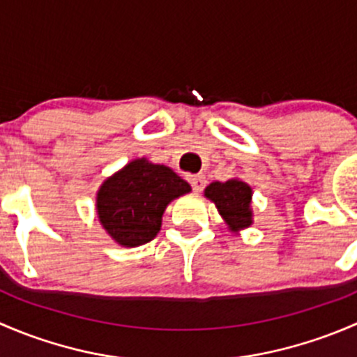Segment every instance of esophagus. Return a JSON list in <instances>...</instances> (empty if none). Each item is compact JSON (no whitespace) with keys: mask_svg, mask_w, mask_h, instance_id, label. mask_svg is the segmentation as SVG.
Here are the masks:
<instances>
[{"mask_svg":"<svg viewBox=\"0 0 357 357\" xmlns=\"http://www.w3.org/2000/svg\"><path fill=\"white\" fill-rule=\"evenodd\" d=\"M205 176L204 174H195V176H190V185L195 192H202L205 188Z\"/></svg>","mask_w":357,"mask_h":357,"instance_id":"1","label":"esophagus"}]
</instances>
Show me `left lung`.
<instances>
[{
	"instance_id": "8db88e82",
	"label": "left lung",
	"mask_w": 357,
	"mask_h": 357,
	"mask_svg": "<svg viewBox=\"0 0 357 357\" xmlns=\"http://www.w3.org/2000/svg\"><path fill=\"white\" fill-rule=\"evenodd\" d=\"M205 197L214 202L219 214L226 219L229 228H247L252 225V190L247 183L240 181V179L211 183L205 188Z\"/></svg>"
}]
</instances>
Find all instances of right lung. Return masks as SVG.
Wrapping results in <instances>:
<instances>
[{"instance_id":"1","label":"right lung","mask_w":357,"mask_h":357,"mask_svg":"<svg viewBox=\"0 0 357 357\" xmlns=\"http://www.w3.org/2000/svg\"><path fill=\"white\" fill-rule=\"evenodd\" d=\"M190 190L172 169L138 158L103 183L96 211L115 242L138 247L155 238L169 202Z\"/></svg>"}]
</instances>
